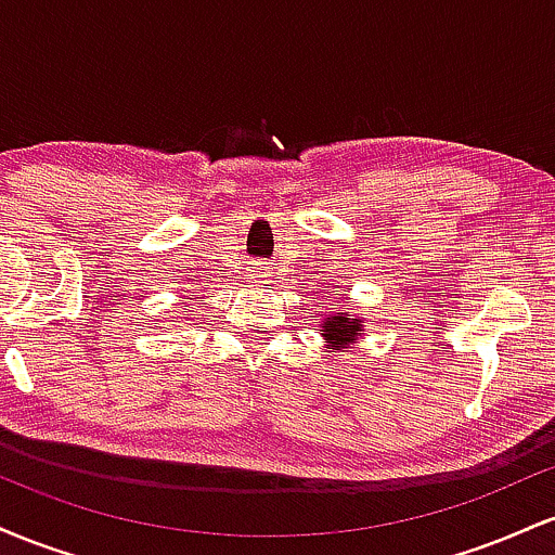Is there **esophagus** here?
Wrapping results in <instances>:
<instances>
[{
  "mask_svg": "<svg viewBox=\"0 0 555 555\" xmlns=\"http://www.w3.org/2000/svg\"><path fill=\"white\" fill-rule=\"evenodd\" d=\"M269 266H256V269H253V279H258V282H269Z\"/></svg>",
  "mask_w": 555,
  "mask_h": 555,
  "instance_id": "34e87169",
  "label": "esophagus"
}]
</instances>
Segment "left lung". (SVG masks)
Returning a JSON list of instances; mask_svg holds the SVG:
<instances>
[{
  "instance_id": "obj_1",
  "label": "left lung",
  "mask_w": 555,
  "mask_h": 555,
  "mask_svg": "<svg viewBox=\"0 0 555 555\" xmlns=\"http://www.w3.org/2000/svg\"><path fill=\"white\" fill-rule=\"evenodd\" d=\"M323 331H326V334H323V336H328L331 344H344V341H352L354 336H358L360 323H358V318L334 315V318H328L326 326H323Z\"/></svg>"
}]
</instances>
